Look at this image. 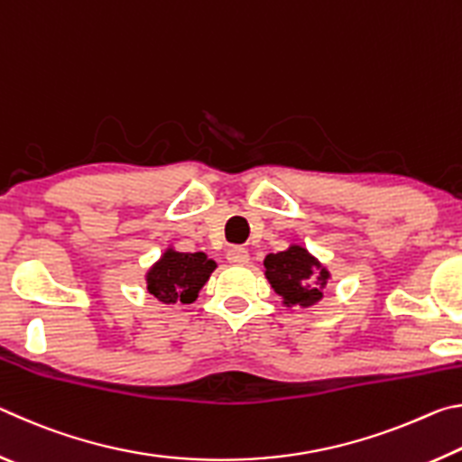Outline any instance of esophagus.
Segmentation results:
<instances>
[{
	"mask_svg": "<svg viewBox=\"0 0 462 462\" xmlns=\"http://www.w3.org/2000/svg\"><path fill=\"white\" fill-rule=\"evenodd\" d=\"M226 259H228L230 264H246L248 259H250V254H248L246 248L232 246V248H228V253H226Z\"/></svg>",
	"mask_w": 462,
	"mask_h": 462,
	"instance_id": "1",
	"label": "esophagus"
}]
</instances>
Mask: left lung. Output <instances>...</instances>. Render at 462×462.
<instances>
[{
  "label": "left lung",
  "mask_w": 462,
  "mask_h": 462,
  "mask_svg": "<svg viewBox=\"0 0 462 462\" xmlns=\"http://www.w3.org/2000/svg\"><path fill=\"white\" fill-rule=\"evenodd\" d=\"M264 269L271 287L283 297L285 306H314L324 297V287L330 279L328 269L306 248L297 245H291L283 253L267 254Z\"/></svg>",
  "instance_id": "1"
}]
</instances>
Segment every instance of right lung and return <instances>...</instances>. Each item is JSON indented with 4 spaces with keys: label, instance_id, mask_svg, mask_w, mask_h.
Here are the masks:
<instances>
[{
    "label": "right lung",
    "instance_id": "right-lung-1",
    "mask_svg": "<svg viewBox=\"0 0 462 462\" xmlns=\"http://www.w3.org/2000/svg\"><path fill=\"white\" fill-rule=\"evenodd\" d=\"M216 263L203 253H177L167 248L146 273V289L162 303H193Z\"/></svg>",
    "mask_w": 462,
    "mask_h": 462
}]
</instances>
